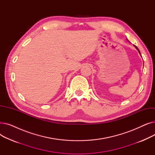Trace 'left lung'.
I'll return each mask as SVG.
<instances>
[{
	"instance_id": "1",
	"label": "left lung",
	"mask_w": 155,
	"mask_h": 155,
	"mask_svg": "<svg viewBox=\"0 0 155 155\" xmlns=\"http://www.w3.org/2000/svg\"><path fill=\"white\" fill-rule=\"evenodd\" d=\"M127 41H128V40H127ZM134 47H135V48H136V49H137V51H139V53H140V54H141V53H140V50H139V49H138V48H137V46H135V45H134Z\"/></svg>"
}]
</instances>
